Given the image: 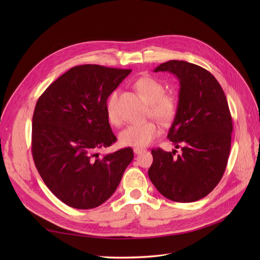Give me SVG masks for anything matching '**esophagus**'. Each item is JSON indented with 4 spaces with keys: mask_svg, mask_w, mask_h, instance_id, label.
<instances>
[{
    "mask_svg": "<svg viewBox=\"0 0 260 260\" xmlns=\"http://www.w3.org/2000/svg\"><path fill=\"white\" fill-rule=\"evenodd\" d=\"M143 152H145V149H144V148H140V147H134V153H135V154L139 155V154H141V153H143Z\"/></svg>",
    "mask_w": 260,
    "mask_h": 260,
    "instance_id": "34e87169",
    "label": "esophagus"
}]
</instances>
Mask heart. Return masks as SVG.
I'll return each instance as SVG.
<instances>
[{
  "mask_svg": "<svg viewBox=\"0 0 260 260\" xmlns=\"http://www.w3.org/2000/svg\"><path fill=\"white\" fill-rule=\"evenodd\" d=\"M136 88L149 103V115L160 123L171 122L177 111V100L173 94L166 93L162 82L152 77H142L136 81ZM118 94L114 91L107 100L106 115L113 125H119L121 116L118 108ZM160 127L154 122L131 124L120 133L119 139L122 145L143 147L151 144L160 135Z\"/></svg>",
  "mask_w": 260,
  "mask_h": 260,
  "instance_id": "heart-1",
  "label": "heart"
}]
</instances>
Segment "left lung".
Wrapping results in <instances>:
<instances>
[{"label": "left lung", "instance_id": "left-lung-1", "mask_svg": "<svg viewBox=\"0 0 260 260\" xmlns=\"http://www.w3.org/2000/svg\"><path fill=\"white\" fill-rule=\"evenodd\" d=\"M154 72L172 73L180 82L168 138L182 154L152 149L148 177L166 198L197 201L219 183L228 165L233 123L225 94L215 77L196 64L171 60Z\"/></svg>", "mask_w": 260, "mask_h": 260}]
</instances>
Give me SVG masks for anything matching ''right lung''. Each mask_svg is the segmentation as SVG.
Masks as SVG:
<instances>
[{
    "label": "right lung",
    "instance_id": "right-lung-1",
    "mask_svg": "<svg viewBox=\"0 0 260 260\" xmlns=\"http://www.w3.org/2000/svg\"><path fill=\"white\" fill-rule=\"evenodd\" d=\"M131 72L95 64L75 66L52 82L36 104L35 165L51 193L67 206H101L134 158L131 147L99 155L117 141L106 115L107 98Z\"/></svg>",
    "mask_w": 260,
    "mask_h": 260
}]
</instances>
